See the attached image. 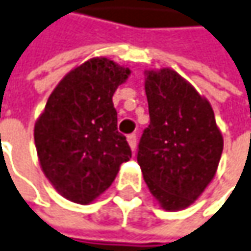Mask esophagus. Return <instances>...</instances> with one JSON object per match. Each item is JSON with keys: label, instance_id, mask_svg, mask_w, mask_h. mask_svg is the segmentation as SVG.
Listing matches in <instances>:
<instances>
[{"label": "esophagus", "instance_id": "1", "mask_svg": "<svg viewBox=\"0 0 251 251\" xmlns=\"http://www.w3.org/2000/svg\"><path fill=\"white\" fill-rule=\"evenodd\" d=\"M127 143H129V146H130V149H132V151H135V149H136L138 138H136V135H135V133L127 135Z\"/></svg>", "mask_w": 251, "mask_h": 251}]
</instances>
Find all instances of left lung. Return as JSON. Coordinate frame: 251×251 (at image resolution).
Segmentation results:
<instances>
[{
    "label": "left lung",
    "mask_w": 251,
    "mask_h": 251,
    "mask_svg": "<svg viewBox=\"0 0 251 251\" xmlns=\"http://www.w3.org/2000/svg\"><path fill=\"white\" fill-rule=\"evenodd\" d=\"M151 124L138 149L143 179L165 210L186 209L213 180L223 136L206 98L176 71L145 72Z\"/></svg>",
    "instance_id": "left-lung-1"
}]
</instances>
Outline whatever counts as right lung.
I'll return each instance as SVG.
<instances>
[{
  "label": "right lung",
  "instance_id": "1",
  "mask_svg": "<svg viewBox=\"0 0 251 251\" xmlns=\"http://www.w3.org/2000/svg\"><path fill=\"white\" fill-rule=\"evenodd\" d=\"M130 69L92 58L53 89L34 127L38 159L47 179L65 199L88 204L115 180L132 157L118 132L112 96Z\"/></svg>",
  "mask_w": 251,
  "mask_h": 251
}]
</instances>
